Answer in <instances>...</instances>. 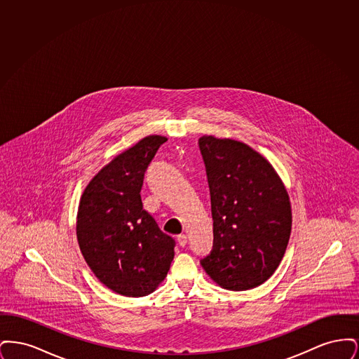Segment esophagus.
<instances>
[{
  "instance_id": "esophagus-1",
  "label": "esophagus",
  "mask_w": 359,
  "mask_h": 359,
  "mask_svg": "<svg viewBox=\"0 0 359 359\" xmlns=\"http://www.w3.org/2000/svg\"><path fill=\"white\" fill-rule=\"evenodd\" d=\"M176 241H177V243H179L182 248H183V246H186V245H187V236H184V234H180V236H177Z\"/></svg>"
}]
</instances>
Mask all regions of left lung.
Instances as JSON below:
<instances>
[{
	"label": "left lung",
	"instance_id": "8db88e82",
	"mask_svg": "<svg viewBox=\"0 0 359 359\" xmlns=\"http://www.w3.org/2000/svg\"><path fill=\"white\" fill-rule=\"evenodd\" d=\"M199 148L214 219L212 250L201 264L221 288H256L276 272L288 246V191L273 165L245 142L203 136Z\"/></svg>",
	"mask_w": 359,
	"mask_h": 359
}]
</instances>
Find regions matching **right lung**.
I'll use <instances>...</instances> for the list:
<instances>
[{
  "label": "right lung",
  "mask_w": 359,
  "mask_h": 359,
  "mask_svg": "<svg viewBox=\"0 0 359 359\" xmlns=\"http://www.w3.org/2000/svg\"><path fill=\"white\" fill-rule=\"evenodd\" d=\"M167 137H144L116 156L85 188L76 238L87 265L109 290L128 297L152 293L164 281L175 241L142 208L144 173Z\"/></svg>",
  "instance_id": "add662e5"
}]
</instances>
